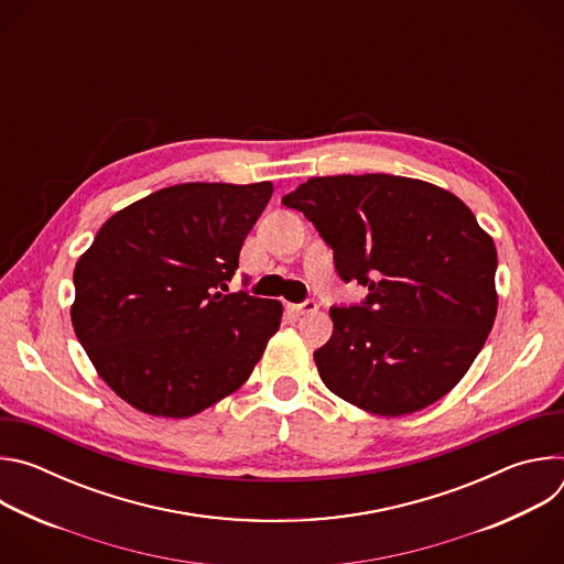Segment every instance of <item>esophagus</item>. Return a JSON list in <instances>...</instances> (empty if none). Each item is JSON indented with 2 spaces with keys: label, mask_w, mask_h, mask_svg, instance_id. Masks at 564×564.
I'll return each mask as SVG.
<instances>
[{
  "label": "esophagus",
  "mask_w": 564,
  "mask_h": 564,
  "mask_svg": "<svg viewBox=\"0 0 564 564\" xmlns=\"http://www.w3.org/2000/svg\"><path fill=\"white\" fill-rule=\"evenodd\" d=\"M292 310H294L296 314H312V312L318 310V303H316L314 299H307V301H303V303L292 305Z\"/></svg>",
  "instance_id": "obj_1"
}]
</instances>
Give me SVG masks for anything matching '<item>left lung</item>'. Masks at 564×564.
I'll use <instances>...</instances> for the list:
<instances>
[{
	"instance_id": "8db88e82",
	"label": "left lung",
	"mask_w": 564,
	"mask_h": 564,
	"mask_svg": "<svg viewBox=\"0 0 564 564\" xmlns=\"http://www.w3.org/2000/svg\"><path fill=\"white\" fill-rule=\"evenodd\" d=\"M281 203L316 227L346 283L368 288L361 305L330 307L333 337L314 352L324 383L386 417L435 404L494 328V238L457 196L404 176L310 178Z\"/></svg>"
}]
</instances>
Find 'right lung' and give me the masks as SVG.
<instances>
[{
    "mask_svg": "<svg viewBox=\"0 0 564 564\" xmlns=\"http://www.w3.org/2000/svg\"><path fill=\"white\" fill-rule=\"evenodd\" d=\"M272 183H183L113 214L79 257L70 321L98 375L133 409L192 417L248 381L279 301L229 292Z\"/></svg>",
    "mask_w": 564,
    "mask_h": 564,
    "instance_id": "obj_1",
    "label": "right lung"
}]
</instances>
